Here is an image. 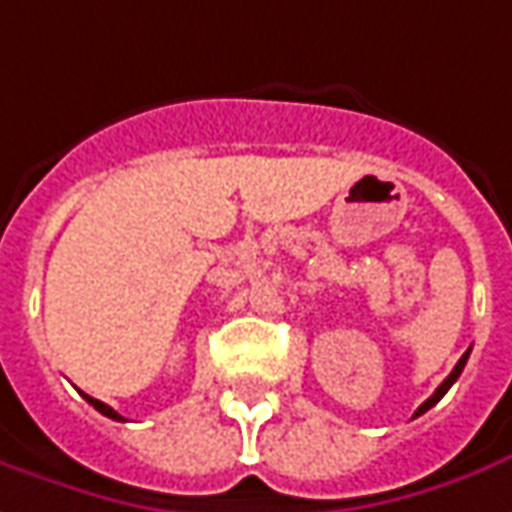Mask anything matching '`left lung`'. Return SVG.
I'll return each mask as SVG.
<instances>
[{"instance_id":"left-lung-1","label":"left lung","mask_w":512,"mask_h":512,"mask_svg":"<svg viewBox=\"0 0 512 512\" xmlns=\"http://www.w3.org/2000/svg\"><path fill=\"white\" fill-rule=\"evenodd\" d=\"M468 356H471V347H468V350H465V353H462V358H460V361H457V367H454V370H451V375H448V378H446V381H443V384H440V387L434 389V395H431L429 401H423V403H420V406H417L415 417H420V415H423V412H429L431 406H434V403L440 401V398H443V395H446L448 389L454 387V381H457V378H460L462 370H465V361H468Z\"/></svg>"}]
</instances>
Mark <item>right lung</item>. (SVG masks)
<instances>
[{"instance_id": "add662e5", "label": "right lung", "mask_w": 512, "mask_h": 512, "mask_svg": "<svg viewBox=\"0 0 512 512\" xmlns=\"http://www.w3.org/2000/svg\"><path fill=\"white\" fill-rule=\"evenodd\" d=\"M83 398H86V401L92 403V406H95V409H97V412H100V415L111 417V420H125L123 415H117V412H114V409H111L109 403H103V401H95V398H89V395H83Z\"/></svg>"}]
</instances>
